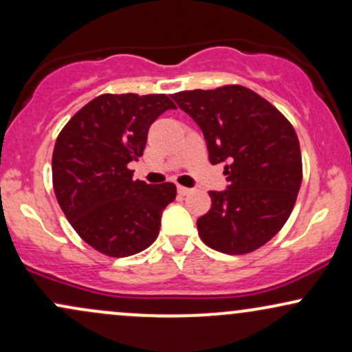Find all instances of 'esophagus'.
<instances>
[{"label":"esophagus","mask_w":352,"mask_h":352,"mask_svg":"<svg viewBox=\"0 0 352 352\" xmlns=\"http://www.w3.org/2000/svg\"><path fill=\"white\" fill-rule=\"evenodd\" d=\"M177 192H179L180 195H188V193H192V188L182 187V185H179V187H177Z\"/></svg>","instance_id":"esophagus-1"}]
</instances>
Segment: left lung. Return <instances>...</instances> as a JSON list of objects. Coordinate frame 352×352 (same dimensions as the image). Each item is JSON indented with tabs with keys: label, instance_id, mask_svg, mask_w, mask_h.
<instances>
[{
	"label": "left lung",
	"instance_id": "obj_1",
	"mask_svg": "<svg viewBox=\"0 0 352 352\" xmlns=\"http://www.w3.org/2000/svg\"><path fill=\"white\" fill-rule=\"evenodd\" d=\"M172 99L200 127L210 162H225L228 185L210 192L212 208L197 220L200 238L227 254L263 246L292 215L301 187V151L293 125L243 86L184 91Z\"/></svg>",
	"mask_w": 352,
	"mask_h": 352
}]
</instances>
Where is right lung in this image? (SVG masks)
Here are the masks:
<instances>
[{
	"instance_id": "obj_1",
	"label": "right lung",
	"mask_w": 352,
	"mask_h": 352,
	"mask_svg": "<svg viewBox=\"0 0 352 352\" xmlns=\"http://www.w3.org/2000/svg\"><path fill=\"white\" fill-rule=\"evenodd\" d=\"M168 109L177 107L165 94H102L76 112L56 140L52 185L59 207L78 235L107 256L148 248L164 208L175 200L170 182L132 180L127 167Z\"/></svg>"
}]
</instances>
